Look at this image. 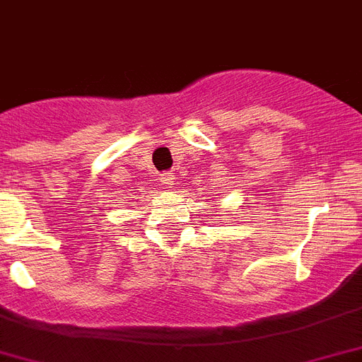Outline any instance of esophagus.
Listing matches in <instances>:
<instances>
[{
    "instance_id": "obj_1",
    "label": "esophagus",
    "mask_w": 362,
    "mask_h": 362,
    "mask_svg": "<svg viewBox=\"0 0 362 362\" xmlns=\"http://www.w3.org/2000/svg\"><path fill=\"white\" fill-rule=\"evenodd\" d=\"M161 183H163L167 188H174V185H175V175L172 174V172H167V174L161 175Z\"/></svg>"
}]
</instances>
